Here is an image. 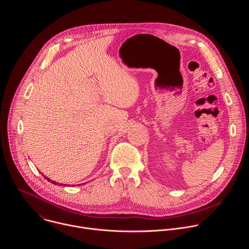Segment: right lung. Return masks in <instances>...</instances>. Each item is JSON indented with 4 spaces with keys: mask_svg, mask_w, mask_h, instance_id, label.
<instances>
[{
    "mask_svg": "<svg viewBox=\"0 0 249 249\" xmlns=\"http://www.w3.org/2000/svg\"><path fill=\"white\" fill-rule=\"evenodd\" d=\"M45 178H46V179H47V180H48V181H49V182H51V183H54V184H59V183H57V182H55V181H52V180H51V179H49V178H47V177H45ZM61 185H63V184H61ZM65 185H66V184H65Z\"/></svg>",
    "mask_w": 249,
    "mask_h": 249,
    "instance_id": "obj_1",
    "label": "right lung"
}]
</instances>
